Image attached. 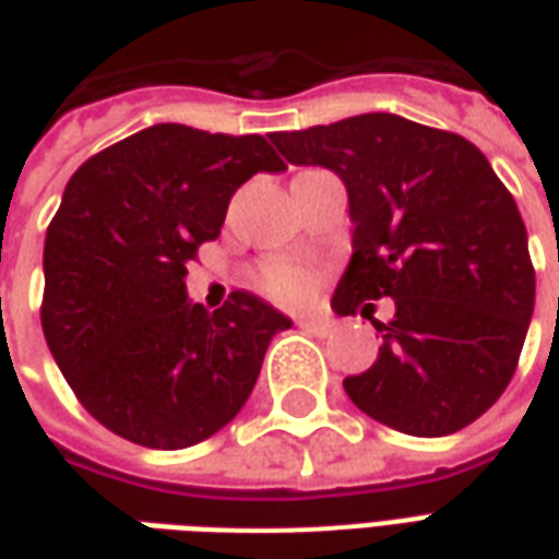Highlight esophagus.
<instances>
[{"mask_svg": "<svg viewBox=\"0 0 559 559\" xmlns=\"http://www.w3.org/2000/svg\"><path fill=\"white\" fill-rule=\"evenodd\" d=\"M299 329L308 332V335H317V338H326L335 332V323H329V320H320V317H302L299 320Z\"/></svg>", "mask_w": 559, "mask_h": 559, "instance_id": "esophagus-1", "label": "esophagus"}]
</instances>
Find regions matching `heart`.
<instances>
[{
    "label": "heart",
    "instance_id": "obj_1",
    "mask_svg": "<svg viewBox=\"0 0 559 559\" xmlns=\"http://www.w3.org/2000/svg\"><path fill=\"white\" fill-rule=\"evenodd\" d=\"M257 287L269 293L272 299L287 305L308 302L317 290L314 272L302 263L293 260H272L266 266L257 272Z\"/></svg>",
    "mask_w": 559,
    "mask_h": 559
}]
</instances>
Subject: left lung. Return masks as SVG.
Wrapping results in <instances>:
<instances>
[{"mask_svg":"<svg viewBox=\"0 0 559 559\" xmlns=\"http://www.w3.org/2000/svg\"><path fill=\"white\" fill-rule=\"evenodd\" d=\"M290 164L338 173L353 257L332 308L383 335L377 362L344 380L371 419L413 437L467 428L503 395L527 338L536 272L527 227L488 158L452 131L395 114L269 134ZM396 317H370L374 298Z\"/></svg>","mask_w":559,"mask_h":559,"instance_id":"obj_1","label":"left lung"}]
</instances>
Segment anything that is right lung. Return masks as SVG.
<instances>
[{
    "label": "right lung",
    "instance_id": "right-lung-1",
    "mask_svg": "<svg viewBox=\"0 0 559 559\" xmlns=\"http://www.w3.org/2000/svg\"><path fill=\"white\" fill-rule=\"evenodd\" d=\"M284 160L260 134L160 122L68 179L44 239L41 326L80 404L131 443L185 449L242 411L290 317L236 290L188 299L197 248L218 239L236 188Z\"/></svg>",
    "mask_w": 559,
    "mask_h": 559
}]
</instances>
